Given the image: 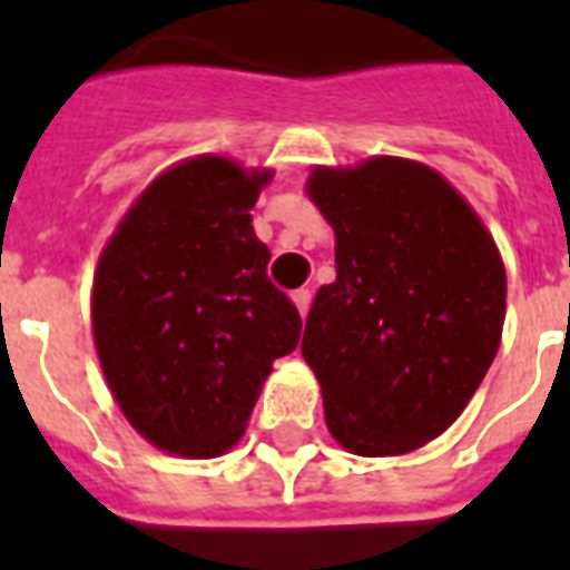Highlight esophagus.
<instances>
[{
    "label": "esophagus",
    "instance_id": "obj_1",
    "mask_svg": "<svg viewBox=\"0 0 570 570\" xmlns=\"http://www.w3.org/2000/svg\"><path fill=\"white\" fill-rule=\"evenodd\" d=\"M293 304H295V311H298V316H307V311H311V293L307 289H295L293 293Z\"/></svg>",
    "mask_w": 570,
    "mask_h": 570
}]
</instances>
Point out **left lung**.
<instances>
[{
    "label": "left lung",
    "mask_w": 570,
    "mask_h": 570,
    "mask_svg": "<svg viewBox=\"0 0 570 570\" xmlns=\"http://www.w3.org/2000/svg\"><path fill=\"white\" fill-rule=\"evenodd\" d=\"M304 191L334 230L337 266L302 340L325 425L364 459L420 450L459 420L494 364L500 248L468 197L416 159L316 165Z\"/></svg>",
    "instance_id": "left-lung-1"
}]
</instances>
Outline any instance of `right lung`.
I'll return each mask as SVG.
<instances>
[{
  "instance_id": "right-lung-1",
  "label": "right lung",
  "mask_w": 570,
  "mask_h": 570,
  "mask_svg": "<svg viewBox=\"0 0 570 570\" xmlns=\"http://www.w3.org/2000/svg\"><path fill=\"white\" fill-rule=\"evenodd\" d=\"M272 168L200 154L147 183L102 245L94 346L111 396L156 450L218 459L242 441L302 316L266 277L250 209Z\"/></svg>"
}]
</instances>
